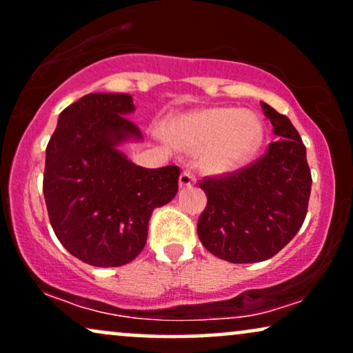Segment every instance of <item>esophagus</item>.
<instances>
[{"label":"esophagus","mask_w":353,"mask_h":353,"mask_svg":"<svg viewBox=\"0 0 353 353\" xmlns=\"http://www.w3.org/2000/svg\"><path fill=\"white\" fill-rule=\"evenodd\" d=\"M194 182H196V176H194V174L190 171H188V169H185V171L179 176V185H181V188H190Z\"/></svg>","instance_id":"1"}]
</instances>
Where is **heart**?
<instances>
[{"instance_id":"heart-1","label":"heart","mask_w":353,"mask_h":353,"mask_svg":"<svg viewBox=\"0 0 353 353\" xmlns=\"http://www.w3.org/2000/svg\"><path fill=\"white\" fill-rule=\"evenodd\" d=\"M171 134L190 151H202V165L212 174H229L254 156L262 141V124L250 112L214 108L189 112L171 124Z\"/></svg>"}]
</instances>
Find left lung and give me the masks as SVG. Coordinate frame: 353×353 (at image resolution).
Segmentation results:
<instances>
[{"label":"left lung","mask_w":353,"mask_h":353,"mask_svg":"<svg viewBox=\"0 0 353 353\" xmlns=\"http://www.w3.org/2000/svg\"><path fill=\"white\" fill-rule=\"evenodd\" d=\"M262 111L279 141L257 163L199 184L208 205L197 222L202 245L232 264L274 257L292 241L309 205L312 176L297 129L267 103Z\"/></svg>","instance_id":"obj_1"}]
</instances>
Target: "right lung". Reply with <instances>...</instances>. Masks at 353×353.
<instances>
[{"instance_id":"add662e5","label":"right lung","mask_w":353,"mask_h":353,"mask_svg":"<svg viewBox=\"0 0 353 353\" xmlns=\"http://www.w3.org/2000/svg\"><path fill=\"white\" fill-rule=\"evenodd\" d=\"M134 111L131 94L91 92L61 112L48 143L43 192L51 228L89 265L134 261L152 210L177 194V165L145 169L121 151L143 141L128 117Z\"/></svg>"}]
</instances>
